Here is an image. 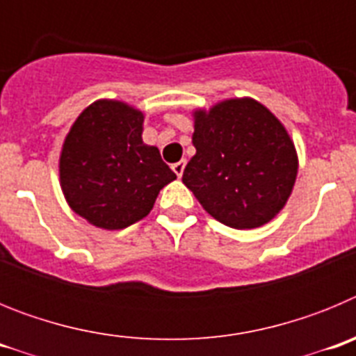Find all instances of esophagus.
<instances>
[{
    "label": "esophagus",
    "instance_id": "obj_1",
    "mask_svg": "<svg viewBox=\"0 0 356 356\" xmlns=\"http://www.w3.org/2000/svg\"><path fill=\"white\" fill-rule=\"evenodd\" d=\"M184 169H185V160H180V162L172 163V171H175V175L178 176V178H181V175H184Z\"/></svg>",
    "mask_w": 356,
    "mask_h": 356
}]
</instances>
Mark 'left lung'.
<instances>
[{"instance_id": "8db88e82", "label": "left lung", "mask_w": 356, "mask_h": 356, "mask_svg": "<svg viewBox=\"0 0 356 356\" xmlns=\"http://www.w3.org/2000/svg\"><path fill=\"white\" fill-rule=\"evenodd\" d=\"M196 155L184 181L222 225L251 229L284 209L298 176L294 143L262 103L237 97L194 112Z\"/></svg>"}]
</instances>
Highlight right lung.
Returning <instances> with one entry per match:
<instances>
[{
	"instance_id": "1",
	"label": "right lung",
	"mask_w": 356,
	"mask_h": 356,
	"mask_svg": "<svg viewBox=\"0 0 356 356\" xmlns=\"http://www.w3.org/2000/svg\"><path fill=\"white\" fill-rule=\"evenodd\" d=\"M144 114L115 99H97L78 115L58 162L65 201L103 229H122L151 212L176 175L159 147L143 143Z\"/></svg>"
}]
</instances>
